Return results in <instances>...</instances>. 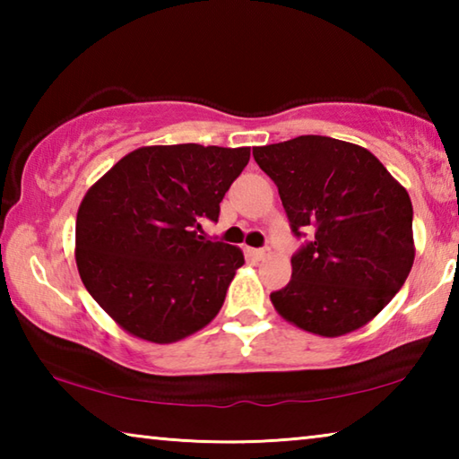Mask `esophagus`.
<instances>
[{"instance_id": "esophagus-1", "label": "esophagus", "mask_w": 459, "mask_h": 459, "mask_svg": "<svg viewBox=\"0 0 459 459\" xmlns=\"http://www.w3.org/2000/svg\"><path fill=\"white\" fill-rule=\"evenodd\" d=\"M248 255H251L255 261H263L269 257V248H248Z\"/></svg>"}]
</instances>
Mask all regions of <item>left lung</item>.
Here are the masks:
<instances>
[{"mask_svg": "<svg viewBox=\"0 0 459 459\" xmlns=\"http://www.w3.org/2000/svg\"><path fill=\"white\" fill-rule=\"evenodd\" d=\"M291 230L314 232L291 257V281L271 293L277 314L324 338L368 324L415 261L407 190L368 150L324 135L255 147Z\"/></svg>", "mask_w": 459, "mask_h": 459, "instance_id": "1", "label": "left lung"}]
</instances>
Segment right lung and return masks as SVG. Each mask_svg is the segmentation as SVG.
<instances>
[{
	"label": "right lung",
	"mask_w": 459,
	"mask_h": 459,
	"mask_svg": "<svg viewBox=\"0 0 459 459\" xmlns=\"http://www.w3.org/2000/svg\"><path fill=\"white\" fill-rule=\"evenodd\" d=\"M251 147L145 145L84 194L74 257L92 299L139 340L172 344L211 324L245 257L206 240Z\"/></svg>",
	"instance_id": "1"
}]
</instances>
